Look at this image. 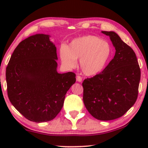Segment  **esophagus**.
<instances>
[{
    "mask_svg": "<svg viewBox=\"0 0 148 148\" xmlns=\"http://www.w3.org/2000/svg\"><path fill=\"white\" fill-rule=\"evenodd\" d=\"M76 79H77V82H82V77L81 76H79V75L77 76Z\"/></svg>",
    "mask_w": 148,
    "mask_h": 148,
    "instance_id": "esophagus-1",
    "label": "esophagus"
}]
</instances>
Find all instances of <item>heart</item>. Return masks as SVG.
Here are the masks:
<instances>
[{"mask_svg":"<svg viewBox=\"0 0 148 148\" xmlns=\"http://www.w3.org/2000/svg\"><path fill=\"white\" fill-rule=\"evenodd\" d=\"M62 64L68 69L77 66L79 58V66L83 73L91 76L104 69L110 59L112 49L106 41L96 36L87 35L73 40L67 46L60 48Z\"/></svg>","mask_w":148,"mask_h":148,"instance_id":"b5f03b06","label":"heart"}]
</instances>
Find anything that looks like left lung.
Masks as SVG:
<instances>
[{
    "instance_id": "obj_1",
    "label": "left lung",
    "mask_w": 148,
    "mask_h": 148,
    "mask_svg": "<svg viewBox=\"0 0 148 148\" xmlns=\"http://www.w3.org/2000/svg\"><path fill=\"white\" fill-rule=\"evenodd\" d=\"M102 33L110 37L116 52L102 72L82 83L83 100L94 118L110 121L124 115L136 102L141 71L135 52L118 34Z\"/></svg>"
}]
</instances>
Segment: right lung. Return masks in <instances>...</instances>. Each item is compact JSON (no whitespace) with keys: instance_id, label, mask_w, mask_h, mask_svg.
I'll return each mask as SVG.
<instances>
[{"instance_id":"add662e5","label":"right lung","mask_w":148,"mask_h":148,"mask_svg":"<svg viewBox=\"0 0 148 148\" xmlns=\"http://www.w3.org/2000/svg\"><path fill=\"white\" fill-rule=\"evenodd\" d=\"M49 37L36 34L21 41L6 69L10 102L24 117L36 123L55 118L76 81L74 73L57 72L56 48Z\"/></svg>"}]
</instances>
